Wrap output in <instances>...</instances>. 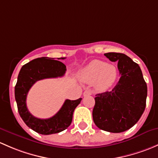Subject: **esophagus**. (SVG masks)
<instances>
[{"label": "esophagus", "mask_w": 158, "mask_h": 158, "mask_svg": "<svg viewBox=\"0 0 158 158\" xmlns=\"http://www.w3.org/2000/svg\"><path fill=\"white\" fill-rule=\"evenodd\" d=\"M83 94H84V97H87V96L91 95V91L90 90H85Z\"/></svg>", "instance_id": "esophagus-1"}]
</instances>
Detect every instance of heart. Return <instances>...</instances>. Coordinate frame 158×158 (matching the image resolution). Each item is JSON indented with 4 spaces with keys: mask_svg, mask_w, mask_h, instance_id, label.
<instances>
[{
    "mask_svg": "<svg viewBox=\"0 0 158 158\" xmlns=\"http://www.w3.org/2000/svg\"><path fill=\"white\" fill-rule=\"evenodd\" d=\"M118 71L115 65L100 60H93L82 69L80 78L86 83H95L96 88L104 90L111 87L116 80Z\"/></svg>",
    "mask_w": 158,
    "mask_h": 158,
    "instance_id": "heart-1",
    "label": "heart"
}]
</instances>
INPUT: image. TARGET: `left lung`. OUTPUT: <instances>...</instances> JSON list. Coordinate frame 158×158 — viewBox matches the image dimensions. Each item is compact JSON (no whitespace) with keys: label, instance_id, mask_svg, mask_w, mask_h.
<instances>
[{"label":"left lung","instance_id":"obj_1","mask_svg":"<svg viewBox=\"0 0 158 158\" xmlns=\"http://www.w3.org/2000/svg\"><path fill=\"white\" fill-rule=\"evenodd\" d=\"M104 55L118 63L121 77L111 91L96 95L93 119L100 129L123 132L135 126L144 113L147 84L139 64L127 55L117 52Z\"/></svg>","mask_w":158,"mask_h":158}]
</instances>
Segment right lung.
Masks as SVG:
<instances>
[{"instance_id": "obj_1", "label": "right lung", "mask_w": 158, "mask_h": 158, "mask_svg": "<svg viewBox=\"0 0 158 158\" xmlns=\"http://www.w3.org/2000/svg\"><path fill=\"white\" fill-rule=\"evenodd\" d=\"M65 72L66 66L62 62L47 57L32 60L24 64L19 71L15 86V99L19 114L29 128L40 134H55L68 128L72 122L73 113L82 98L76 100H66L56 114L51 118L42 119L33 116L27 109L26 101L29 90L36 81L62 77Z\"/></svg>"}]
</instances>
